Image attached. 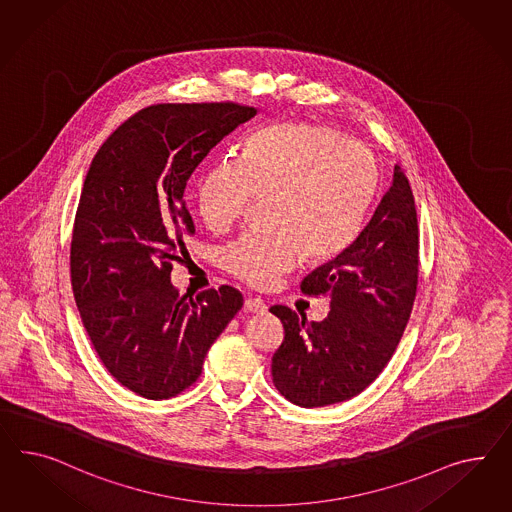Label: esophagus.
<instances>
[{
	"label": "esophagus",
	"mask_w": 512,
	"mask_h": 512,
	"mask_svg": "<svg viewBox=\"0 0 512 512\" xmlns=\"http://www.w3.org/2000/svg\"><path fill=\"white\" fill-rule=\"evenodd\" d=\"M244 309H246L248 313L263 315L264 311H266V304H264L261 298H248V300L244 302Z\"/></svg>",
	"instance_id": "1"
}]
</instances>
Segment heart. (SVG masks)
Wrapping results in <instances>:
<instances>
[{
  "mask_svg": "<svg viewBox=\"0 0 512 512\" xmlns=\"http://www.w3.org/2000/svg\"><path fill=\"white\" fill-rule=\"evenodd\" d=\"M376 166L360 143L328 126L279 123L255 132L240 158L208 166L197 184V210L210 231H227L253 197L264 199L263 229L227 244L223 268L270 289L305 255L326 261L360 233L373 201Z\"/></svg>",
  "mask_w": 512,
  "mask_h": 512,
  "instance_id": "obj_1",
  "label": "heart"
}]
</instances>
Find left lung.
Returning a JSON list of instances; mask_svg holds the SVG:
<instances>
[{
    "label": "left lung",
    "mask_w": 512,
    "mask_h": 512,
    "mask_svg": "<svg viewBox=\"0 0 512 512\" xmlns=\"http://www.w3.org/2000/svg\"><path fill=\"white\" fill-rule=\"evenodd\" d=\"M419 276V227L410 182L399 166L358 238L305 277V296H330V313L307 322L272 305L285 337L272 358L277 391L318 408L345 402L384 371L412 315Z\"/></svg>",
    "instance_id": "1"
}]
</instances>
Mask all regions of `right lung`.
Wrapping results in <instances>:
<instances>
[{"label": "right lung", "mask_w": 512, "mask_h": 512, "mask_svg": "<svg viewBox=\"0 0 512 512\" xmlns=\"http://www.w3.org/2000/svg\"><path fill=\"white\" fill-rule=\"evenodd\" d=\"M255 115L236 102L154 104L126 119L87 171L70 244L74 300L108 373L145 399L192 386L244 304L229 285L180 296L171 270L195 231L186 182Z\"/></svg>", "instance_id": "right-lung-1"}]
</instances>
